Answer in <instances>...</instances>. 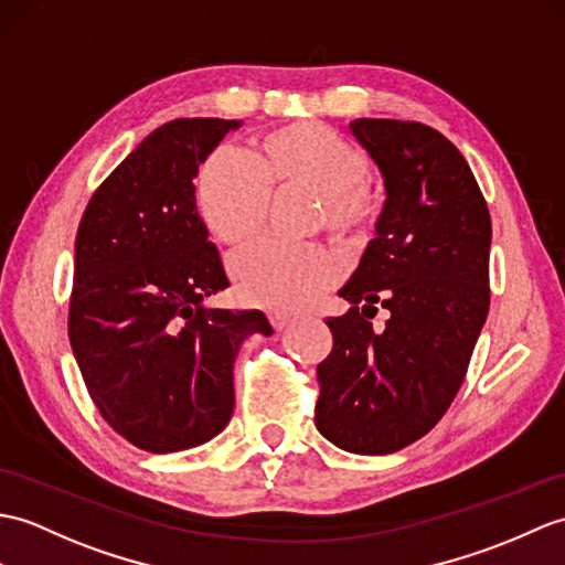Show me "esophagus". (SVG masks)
I'll return each instance as SVG.
<instances>
[{
	"label": "esophagus",
	"instance_id": "obj_1",
	"mask_svg": "<svg viewBox=\"0 0 565 565\" xmlns=\"http://www.w3.org/2000/svg\"><path fill=\"white\" fill-rule=\"evenodd\" d=\"M269 322L274 330H284V327H288V322H291V315L286 312H269Z\"/></svg>",
	"mask_w": 565,
	"mask_h": 565
}]
</instances>
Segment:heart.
Instances as JSON below:
<instances>
[{"label": "heart", "mask_w": 565, "mask_h": 565, "mask_svg": "<svg viewBox=\"0 0 565 565\" xmlns=\"http://www.w3.org/2000/svg\"><path fill=\"white\" fill-rule=\"evenodd\" d=\"M369 153L320 122H294L255 141V163L231 149L209 153L196 175V209L223 245H245L269 218L271 194L308 192L318 200L312 228L324 226L347 250L369 245L383 218V200L365 185ZM233 281L250 306L300 310L337 281V265L320 245L259 243L235 255Z\"/></svg>", "instance_id": "heart-1"}]
</instances>
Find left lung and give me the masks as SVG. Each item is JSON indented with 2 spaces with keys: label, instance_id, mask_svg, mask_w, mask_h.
<instances>
[{
  "label": "left lung",
  "instance_id": "8db88e82",
  "mask_svg": "<svg viewBox=\"0 0 565 565\" xmlns=\"http://www.w3.org/2000/svg\"><path fill=\"white\" fill-rule=\"evenodd\" d=\"M351 132L385 180L377 235L327 318L315 426L337 448L387 455L448 412L489 315L491 216L475 175L438 129L361 117ZM377 307L391 312L372 330Z\"/></svg>",
  "mask_w": 565,
  "mask_h": 565
}]
</instances>
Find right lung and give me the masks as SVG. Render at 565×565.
<instances>
[{
	"label": "right lung",
	"mask_w": 565,
	"mask_h": 565,
	"mask_svg": "<svg viewBox=\"0 0 565 565\" xmlns=\"http://www.w3.org/2000/svg\"><path fill=\"white\" fill-rule=\"evenodd\" d=\"M238 120L180 117L103 180L76 231L70 342L100 416L147 452L212 440L233 414L245 337L259 310L206 308L228 286L196 214L200 163Z\"/></svg>",
	"instance_id": "1"
}]
</instances>
